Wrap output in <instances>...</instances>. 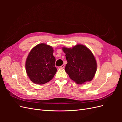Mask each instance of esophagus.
Here are the masks:
<instances>
[{
  "mask_svg": "<svg viewBox=\"0 0 122 122\" xmlns=\"http://www.w3.org/2000/svg\"><path fill=\"white\" fill-rule=\"evenodd\" d=\"M65 65L64 64V65H61V67H59V68H65Z\"/></svg>",
  "mask_w": 122,
  "mask_h": 122,
  "instance_id": "34e87169",
  "label": "esophagus"
}]
</instances>
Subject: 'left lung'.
Wrapping results in <instances>:
<instances>
[{
    "label": "left lung",
    "mask_w": 122,
    "mask_h": 122,
    "mask_svg": "<svg viewBox=\"0 0 122 122\" xmlns=\"http://www.w3.org/2000/svg\"><path fill=\"white\" fill-rule=\"evenodd\" d=\"M68 63L65 71L70 78L77 84L91 81L95 75L97 62L90 49L82 45H77L72 48L63 47Z\"/></svg>",
    "instance_id": "obj_1"
}]
</instances>
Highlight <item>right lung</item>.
<instances>
[{
  "mask_svg": "<svg viewBox=\"0 0 122 122\" xmlns=\"http://www.w3.org/2000/svg\"><path fill=\"white\" fill-rule=\"evenodd\" d=\"M52 47L40 44L33 48L29 53L25 64L26 71L32 82L43 84L52 79L57 69Z\"/></svg>",
  "mask_w": 122,
  "mask_h": 122,
  "instance_id": "right-lung-1",
  "label": "right lung"
}]
</instances>
